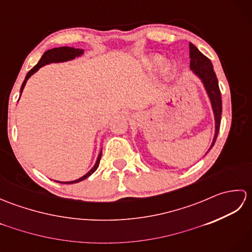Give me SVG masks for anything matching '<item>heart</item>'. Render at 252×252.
Here are the masks:
<instances>
[{
    "instance_id": "heart-1",
    "label": "heart",
    "mask_w": 252,
    "mask_h": 252,
    "mask_svg": "<svg viewBox=\"0 0 252 252\" xmlns=\"http://www.w3.org/2000/svg\"><path fill=\"white\" fill-rule=\"evenodd\" d=\"M163 63V57L161 55H158V54H154L151 56H147L146 58H144L143 60V66L144 68L146 69L148 71H153L156 69L157 67H159L161 63ZM172 71V65L171 63H164L163 67H162V74L164 77L169 76V74Z\"/></svg>"
}]
</instances>
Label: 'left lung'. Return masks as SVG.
<instances>
[{"mask_svg": "<svg viewBox=\"0 0 252 252\" xmlns=\"http://www.w3.org/2000/svg\"><path fill=\"white\" fill-rule=\"evenodd\" d=\"M189 58L190 70L200 80L203 88H205L209 100H210L213 116H215V136H213L211 145L208 149L209 152L213 147V145H215L219 134V130H220L222 115L221 92L220 89H219V82L216 76V72L213 70L212 63L191 43H189ZM208 152L205 155H207Z\"/></svg>", "mask_w": 252, "mask_h": 252, "instance_id": "8db88e82", "label": "left lung"}]
</instances>
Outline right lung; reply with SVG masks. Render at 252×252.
Wrapping results in <instances>:
<instances>
[{
    "label": "right lung",
    "instance_id": "1",
    "mask_svg": "<svg viewBox=\"0 0 252 252\" xmlns=\"http://www.w3.org/2000/svg\"><path fill=\"white\" fill-rule=\"evenodd\" d=\"M84 54V50L81 49H74V47H70V46H61V47H55V49H52L46 51L43 55H42L41 60L39 61V63H36V65L31 69V70L27 73V76L24 80L23 84H21V88H20V95L23 93L25 85L28 81V79L32 76V74H34L37 70L41 67H43L45 65H49V63H65V62H69V61H73L74 58L82 56ZM100 158H101V148H100V152L97 156V159H96V162L93 165V168L91 169L87 174H84L81 178L78 179V180H74V181H69V182H61V181H55L57 183H63V184H73V183H78V182H81L83 180H85L87 178H89L90 175H92L96 170H97L98 165H99V161H100Z\"/></svg>",
    "mask_w": 252,
    "mask_h": 252
}]
</instances>
